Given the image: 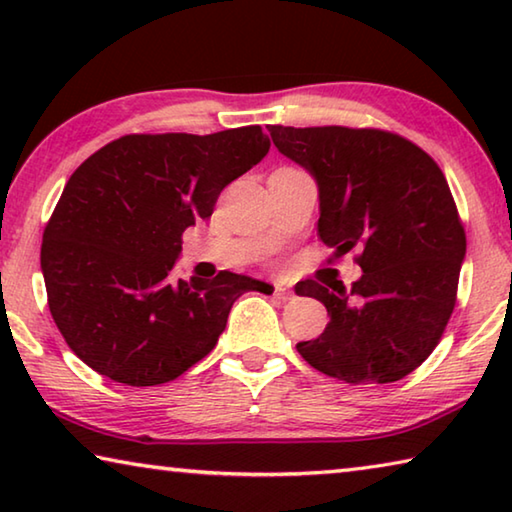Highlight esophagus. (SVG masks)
Here are the masks:
<instances>
[{"label":"esophagus","instance_id":"1","mask_svg":"<svg viewBox=\"0 0 512 512\" xmlns=\"http://www.w3.org/2000/svg\"><path fill=\"white\" fill-rule=\"evenodd\" d=\"M275 296L280 300H291L293 298V291L289 287H284V284H275Z\"/></svg>","mask_w":512,"mask_h":512}]
</instances>
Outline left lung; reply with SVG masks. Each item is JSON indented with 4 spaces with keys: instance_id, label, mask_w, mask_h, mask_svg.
Returning <instances> with one entry per match:
<instances>
[{
    "instance_id": "left-lung-1",
    "label": "left lung",
    "mask_w": 512,
    "mask_h": 512,
    "mask_svg": "<svg viewBox=\"0 0 512 512\" xmlns=\"http://www.w3.org/2000/svg\"><path fill=\"white\" fill-rule=\"evenodd\" d=\"M277 151L318 187V235L341 255L359 248L363 275L296 284L329 323L296 348L309 366L348 384H388L436 348L454 311L465 230L449 185L427 153L372 128L271 126Z\"/></svg>"
}]
</instances>
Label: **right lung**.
Wrapping results in <instances>:
<instances>
[{
	"label": "right lung",
	"instance_id": "obj_1",
	"mask_svg": "<svg viewBox=\"0 0 512 512\" xmlns=\"http://www.w3.org/2000/svg\"><path fill=\"white\" fill-rule=\"evenodd\" d=\"M271 149L259 126L212 135H126L72 173L42 235L49 309L76 357L126 386L183 375L223 334L255 277L171 275L183 232Z\"/></svg>",
	"mask_w": 512,
	"mask_h": 512
}]
</instances>
